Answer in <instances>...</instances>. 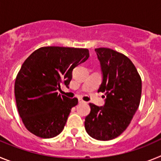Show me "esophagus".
Instances as JSON below:
<instances>
[{"mask_svg":"<svg viewBox=\"0 0 161 161\" xmlns=\"http://www.w3.org/2000/svg\"><path fill=\"white\" fill-rule=\"evenodd\" d=\"M78 102H79L80 103H83V102H85L83 100H81V99H79V100H78Z\"/></svg>","mask_w":161,"mask_h":161,"instance_id":"obj_1","label":"esophagus"}]
</instances>
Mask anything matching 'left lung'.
Returning a JSON list of instances; mask_svg holds the SVG:
<instances>
[{
  "mask_svg": "<svg viewBox=\"0 0 161 161\" xmlns=\"http://www.w3.org/2000/svg\"><path fill=\"white\" fill-rule=\"evenodd\" d=\"M100 61L103 80L98 92L106 96L104 106L89 103L91 110L85 127L98 140L117 138L130 125L139 108L142 80L131 60L123 54L106 47L95 49Z\"/></svg>",
  "mask_w": 161,
  "mask_h": 161,
  "instance_id": "8db88e82",
  "label": "left lung"
}]
</instances>
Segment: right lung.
Listing matches in <instances>:
<instances>
[{
    "mask_svg": "<svg viewBox=\"0 0 161 161\" xmlns=\"http://www.w3.org/2000/svg\"><path fill=\"white\" fill-rule=\"evenodd\" d=\"M89 57L86 48L42 47L24 61L14 93L20 117L30 132L49 139L63 130L78 99L59 94L57 89L61 84L68 86L73 68Z\"/></svg>",
    "mask_w": 161,
    "mask_h": 161,
    "instance_id": "1",
    "label": "right lung"
}]
</instances>
